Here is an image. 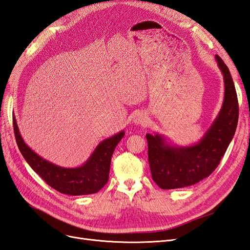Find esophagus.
I'll use <instances>...</instances> for the list:
<instances>
[{
  "instance_id": "1",
  "label": "esophagus",
  "mask_w": 250,
  "mask_h": 250,
  "mask_svg": "<svg viewBox=\"0 0 250 250\" xmlns=\"http://www.w3.org/2000/svg\"><path fill=\"white\" fill-rule=\"evenodd\" d=\"M149 122V118L143 112H138L133 118V123L138 125H147Z\"/></svg>"
}]
</instances>
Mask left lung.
Masks as SVG:
<instances>
[{"label": "left lung", "instance_id": "8db88e82", "mask_svg": "<svg viewBox=\"0 0 250 250\" xmlns=\"http://www.w3.org/2000/svg\"><path fill=\"white\" fill-rule=\"evenodd\" d=\"M216 62L224 80V99L217 118L202 139L191 146H174L162 134H146L148 160L154 183L163 190L185 188L209 176L220 164L237 129L238 97L223 60Z\"/></svg>", "mask_w": 250, "mask_h": 250}]
</instances>
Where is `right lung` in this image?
I'll use <instances>...</instances> for the list:
<instances>
[{
	"label": "right lung",
	"mask_w": 250,
	"mask_h": 250,
	"mask_svg": "<svg viewBox=\"0 0 250 250\" xmlns=\"http://www.w3.org/2000/svg\"><path fill=\"white\" fill-rule=\"evenodd\" d=\"M13 130L21 155L39 175L56 191L72 196L99 192L109 176L111 156L118 143L124 137V130L102 141L88 160L80 167L64 168L44 160L27 146L13 118Z\"/></svg>",
	"instance_id": "1"
}]
</instances>
